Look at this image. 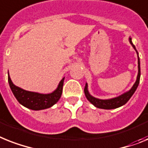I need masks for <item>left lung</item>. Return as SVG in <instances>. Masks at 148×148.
Returning a JSON list of instances; mask_svg holds the SVG:
<instances>
[{"label": "left lung", "mask_w": 148, "mask_h": 148, "mask_svg": "<svg viewBox=\"0 0 148 148\" xmlns=\"http://www.w3.org/2000/svg\"><path fill=\"white\" fill-rule=\"evenodd\" d=\"M129 42H130V44H131L132 46L133 47V48L135 50V51H136V53H137L138 55V72L137 79H136V81H135V84L133 85V86L131 88L130 90H129V91L125 92V93H123V95H119L118 97H113V98L104 99V100H103V99H99L97 98V97H93L91 94L89 93L88 88V84L87 82H86L85 89H84L85 97L88 99V101L90 103H92L95 107L104 110H112L118 108V107H122V106H123L124 104H125V103L129 101V99L131 98V97L133 95V94L135 93V91H136V89H137L138 86L139 82H140V76H141L140 59H139L138 57V53L137 50L135 48V46L133 45L131 38H129Z\"/></svg>", "instance_id": "left-lung-1"}]
</instances>
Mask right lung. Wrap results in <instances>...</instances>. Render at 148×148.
<instances>
[{
	"instance_id": "right-lung-1",
	"label": "right lung",
	"mask_w": 148,
	"mask_h": 148,
	"mask_svg": "<svg viewBox=\"0 0 148 148\" xmlns=\"http://www.w3.org/2000/svg\"><path fill=\"white\" fill-rule=\"evenodd\" d=\"M65 77L61 79L58 86L54 91L49 94H41L29 91L15 85L11 81L8 72V82L11 91L19 103L26 108L32 110H41L47 109L57 103L63 92V85Z\"/></svg>"
}]
</instances>
